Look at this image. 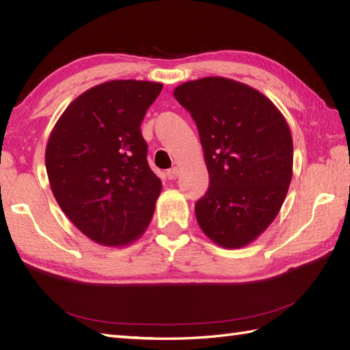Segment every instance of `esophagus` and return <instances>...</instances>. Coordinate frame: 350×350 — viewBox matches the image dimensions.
<instances>
[{
    "label": "esophagus",
    "mask_w": 350,
    "mask_h": 350,
    "mask_svg": "<svg viewBox=\"0 0 350 350\" xmlns=\"http://www.w3.org/2000/svg\"><path fill=\"white\" fill-rule=\"evenodd\" d=\"M165 176L168 177L170 180H174L177 176H179V168L177 167H173V168H170V170H167L165 171Z\"/></svg>",
    "instance_id": "esophagus-1"
}]
</instances>
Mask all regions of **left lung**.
Masks as SVG:
<instances>
[{
	"instance_id": "8db88e82",
	"label": "left lung",
	"mask_w": 350,
	"mask_h": 350,
	"mask_svg": "<svg viewBox=\"0 0 350 350\" xmlns=\"http://www.w3.org/2000/svg\"><path fill=\"white\" fill-rule=\"evenodd\" d=\"M174 98L197 123L209 189L196 203L203 233L242 248L277 217L293 170V141L280 109L247 84L222 77L188 81Z\"/></svg>"
}]
</instances>
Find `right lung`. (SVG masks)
Segmentation results:
<instances>
[{
	"instance_id": "1",
	"label": "right lung",
	"mask_w": 350,
	"mask_h": 350,
	"mask_svg": "<svg viewBox=\"0 0 350 350\" xmlns=\"http://www.w3.org/2000/svg\"><path fill=\"white\" fill-rule=\"evenodd\" d=\"M161 83L116 79L79 94L52 129L44 163L58 206L88 239L124 247L146 232L162 183L141 135Z\"/></svg>"
}]
</instances>
